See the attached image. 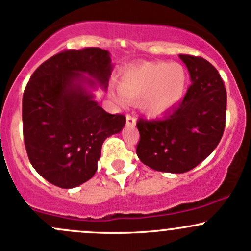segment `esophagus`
Wrapping results in <instances>:
<instances>
[{
	"instance_id": "esophagus-1",
	"label": "esophagus",
	"mask_w": 251,
	"mask_h": 251,
	"mask_svg": "<svg viewBox=\"0 0 251 251\" xmlns=\"http://www.w3.org/2000/svg\"><path fill=\"white\" fill-rule=\"evenodd\" d=\"M126 125L127 126H134L136 125V118L132 115H126Z\"/></svg>"
}]
</instances>
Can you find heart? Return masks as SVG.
Segmentation results:
<instances>
[{
    "mask_svg": "<svg viewBox=\"0 0 251 251\" xmlns=\"http://www.w3.org/2000/svg\"><path fill=\"white\" fill-rule=\"evenodd\" d=\"M189 84L186 68L180 63L150 62L128 68L119 80L118 101L138 102L149 119L163 117L183 101Z\"/></svg>",
    "mask_w": 251,
    "mask_h": 251,
    "instance_id": "1",
    "label": "heart"
}]
</instances>
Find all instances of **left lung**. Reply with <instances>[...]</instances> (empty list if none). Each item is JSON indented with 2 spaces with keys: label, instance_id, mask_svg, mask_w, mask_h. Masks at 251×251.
Here are the masks:
<instances>
[{
  "label": "left lung",
  "instance_id": "obj_1",
  "mask_svg": "<svg viewBox=\"0 0 251 251\" xmlns=\"http://www.w3.org/2000/svg\"><path fill=\"white\" fill-rule=\"evenodd\" d=\"M191 85L181 103L159 120L139 119L137 156L155 171L185 173L218 147L226 120L227 95L214 66L191 55H179Z\"/></svg>",
  "mask_w": 251,
  "mask_h": 251
}]
</instances>
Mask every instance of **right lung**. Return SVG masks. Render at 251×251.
I'll return each instance as SVG.
<instances>
[{
  "label": "right lung",
  "mask_w": 251,
  "mask_h": 251,
  "mask_svg": "<svg viewBox=\"0 0 251 251\" xmlns=\"http://www.w3.org/2000/svg\"><path fill=\"white\" fill-rule=\"evenodd\" d=\"M113 67L107 50H66L42 63L26 85V151L37 172L59 188L91 179L105 138L125 126L124 115L109 114L95 101V90H107Z\"/></svg>",
  "instance_id": "add662e5"
}]
</instances>
